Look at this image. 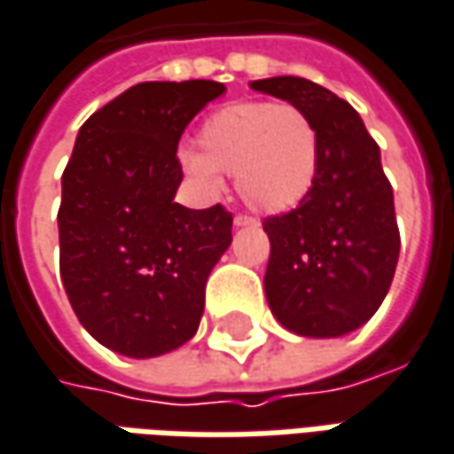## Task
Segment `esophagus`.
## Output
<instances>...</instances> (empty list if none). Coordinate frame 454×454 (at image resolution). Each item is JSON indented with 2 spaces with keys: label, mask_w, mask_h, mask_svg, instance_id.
<instances>
[{
  "label": "esophagus",
  "mask_w": 454,
  "mask_h": 454,
  "mask_svg": "<svg viewBox=\"0 0 454 454\" xmlns=\"http://www.w3.org/2000/svg\"><path fill=\"white\" fill-rule=\"evenodd\" d=\"M233 226H239V228H243V226H258V221H256V218H254V215H243V213H239V215L233 218Z\"/></svg>",
  "instance_id": "1"
}]
</instances>
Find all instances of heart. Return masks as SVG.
Returning <instances> with one entry per match:
<instances>
[{
    "label": "heart",
    "instance_id": "heart-1",
    "mask_svg": "<svg viewBox=\"0 0 454 454\" xmlns=\"http://www.w3.org/2000/svg\"><path fill=\"white\" fill-rule=\"evenodd\" d=\"M198 148L183 150L180 165L203 193L218 196L231 173L243 200L263 213L296 208L317 178L319 135L296 105H226L200 125Z\"/></svg>",
    "mask_w": 454,
    "mask_h": 454
}]
</instances>
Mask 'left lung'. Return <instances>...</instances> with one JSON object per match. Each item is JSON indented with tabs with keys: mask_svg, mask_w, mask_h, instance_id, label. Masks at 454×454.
Segmentation results:
<instances>
[{
	"mask_svg": "<svg viewBox=\"0 0 454 454\" xmlns=\"http://www.w3.org/2000/svg\"><path fill=\"white\" fill-rule=\"evenodd\" d=\"M251 87L304 110L319 135L311 191L294 211L263 221L271 241L263 276L269 306L294 334H349L382 306L399 258L380 145L349 102L311 80L269 77Z\"/></svg>",
	"mask_w": 454,
	"mask_h": 454,
	"instance_id": "1",
	"label": "left lung"
}]
</instances>
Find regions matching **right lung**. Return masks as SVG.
Returning <instances> with one entry per match:
<instances>
[{"label":"right lung","instance_id":"right-lung-1","mask_svg":"<svg viewBox=\"0 0 454 454\" xmlns=\"http://www.w3.org/2000/svg\"><path fill=\"white\" fill-rule=\"evenodd\" d=\"M223 82H140L80 128L62 173L59 274L102 347L150 359L193 339L206 281L231 246L223 206L176 203L178 140Z\"/></svg>","mask_w":454,"mask_h":454}]
</instances>
